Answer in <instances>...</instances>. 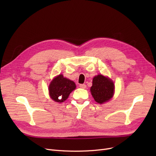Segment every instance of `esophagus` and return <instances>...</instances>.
<instances>
[{"instance_id":"esophagus-1","label":"esophagus","mask_w":156,"mask_h":156,"mask_svg":"<svg viewBox=\"0 0 156 156\" xmlns=\"http://www.w3.org/2000/svg\"><path fill=\"white\" fill-rule=\"evenodd\" d=\"M79 87L81 88H83V89H85L87 88V85H86V84H80Z\"/></svg>"}]
</instances>
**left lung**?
Wrapping results in <instances>:
<instances>
[{
    "instance_id": "obj_1",
    "label": "left lung",
    "mask_w": 156,
    "mask_h": 156,
    "mask_svg": "<svg viewBox=\"0 0 156 156\" xmlns=\"http://www.w3.org/2000/svg\"><path fill=\"white\" fill-rule=\"evenodd\" d=\"M90 92L94 100L102 104L109 101L114 95V83L108 77L99 74L93 78Z\"/></svg>"
}]
</instances>
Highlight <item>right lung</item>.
Masks as SVG:
<instances>
[{"instance_id": "add662e5", "label": "right lung", "mask_w": 156, "mask_h": 156, "mask_svg": "<svg viewBox=\"0 0 156 156\" xmlns=\"http://www.w3.org/2000/svg\"><path fill=\"white\" fill-rule=\"evenodd\" d=\"M76 88L73 81L64 77L60 74L55 77L49 86V92L51 98L53 101L62 103L68 99L70 93Z\"/></svg>"}]
</instances>
